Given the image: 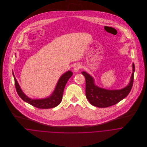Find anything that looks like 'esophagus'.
<instances>
[{"label":"esophagus","mask_w":147,"mask_h":147,"mask_svg":"<svg viewBox=\"0 0 147 147\" xmlns=\"http://www.w3.org/2000/svg\"><path fill=\"white\" fill-rule=\"evenodd\" d=\"M81 68H82V65L80 64H75L74 67V71L75 72H78Z\"/></svg>","instance_id":"1"}]
</instances>
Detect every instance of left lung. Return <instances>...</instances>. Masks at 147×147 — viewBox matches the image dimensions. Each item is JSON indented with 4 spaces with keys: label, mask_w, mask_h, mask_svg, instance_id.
I'll use <instances>...</instances> for the list:
<instances>
[{
    "label": "left lung",
    "mask_w": 147,
    "mask_h": 147,
    "mask_svg": "<svg viewBox=\"0 0 147 147\" xmlns=\"http://www.w3.org/2000/svg\"><path fill=\"white\" fill-rule=\"evenodd\" d=\"M132 76L129 84L119 90H107L100 88L94 84L93 78L86 72L82 74L85 78V95L91 105L98 107H107L115 105L127 96L134 83L135 71L134 63L132 64Z\"/></svg>",
    "instance_id": "left-lung-1"
}]
</instances>
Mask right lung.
<instances>
[{"label":"right lung","mask_w":147,"mask_h":147,"mask_svg":"<svg viewBox=\"0 0 147 147\" xmlns=\"http://www.w3.org/2000/svg\"><path fill=\"white\" fill-rule=\"evenodd\" d=\"M72 74L73 73L71 71H68L62 75L58 82V83L57 84L54 91L50 96L43 99L33 100L27 97L23 93L13 72V76L15 79L16 89L20 97L23 101L29 104L30 105H32L39 109H43L53 108L60 104L62 100L63 91L65 85L68 79L72 76Z\"/></svg>","instance_id":"1"}]
</instances>
